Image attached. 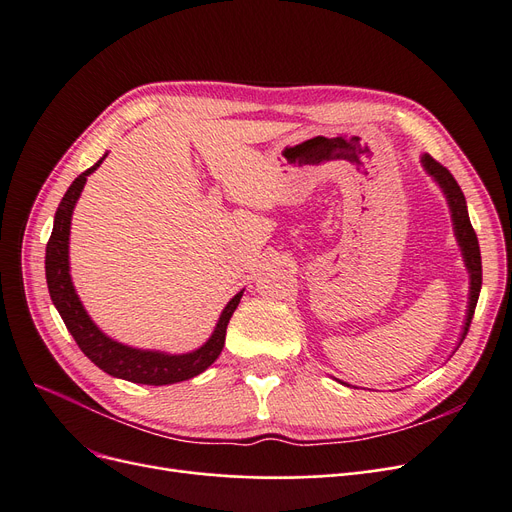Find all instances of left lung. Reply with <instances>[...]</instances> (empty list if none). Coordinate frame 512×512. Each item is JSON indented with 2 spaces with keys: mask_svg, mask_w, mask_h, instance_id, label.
<instances>
[{
  "mask_svg": "<svg viewBox=\"0 0 512 512\" xmlns=\"http://www.w3.org/2000/svg\"><path fill=\"white\" fill-rule=\"evenodd\" d=\"M423 168L427 170V175H431L436 179V183L442 188L446 200H448V209H451V218H453V228H455V237L457 243L461 247V256L463 262H466L468 273H470V301H468V314H466V324H463V333L459 339V346L463 339L468 335L470 322L474 316V309L478 303V294H480V284H483V265H480V247H478V239L476 232L470 224V215H468V207H466V196H463L459 183L455 181V177L448 173V170L433 160L429 153L421 158ZM457 346V348H459Z\"/></svg>",
  "mask_w": 512,
  "mask_h": 512,
  "instance_id": "8db88e82",
  "label": "left lung"
}]
</instances>
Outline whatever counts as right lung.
<instances>
[{"label": "right lung", "instance_id": "1", "mask_svg": "<svg viewBox=\"0 0 512 512\" xmlns=\"http://www.w3.org/2000/svg\"><path fill=\"white\" fill-rule=\"evenodd\" d=\"M106 158V153H104ZM100 158L94 166L87 168L72 181L68 192L61 198V203L55 211V222L51 239L46 243V284H49V292L53 305L64 320L66 329L72 333L74 342L79 344L83 354L91 363H96L108 376L121 378L136 384H151V386H162V384H175L190 380L203 371L218 359L224 339H226V327L228 320L235 312L243 290L237 292L235 297L228 301L224 312L215 324V329L207 342L185 354H168L160 350H141V348H130L126 344H119L115 339L108 337L98 329V324L89 318L85 307L79 299V294L74 290L72 277H70V260H68V241H70V224H72V211L76 200H79L87 177L94 173V170L102 164Z\"/></svg>", "mask_w": 512, "mask_h": 512}]
</instances>
